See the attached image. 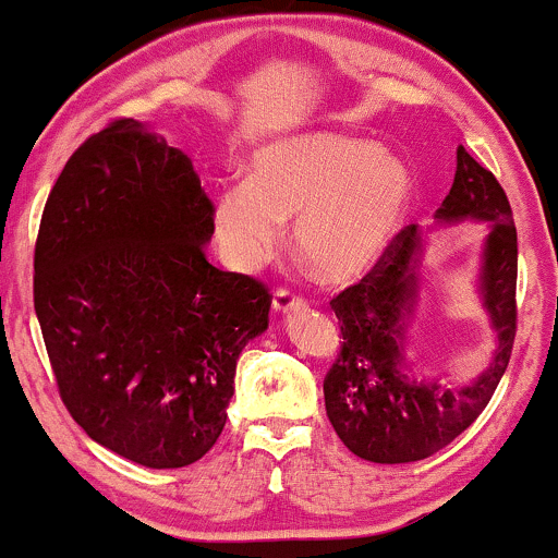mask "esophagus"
<instances>
[{"instance_id":"1","label":"esophagus","mask_w":558,"mask_h":558,"mask_svg":"<svg viewBox=\"0 0 558 558\" xmlns=\"http://www.w3.org/2000/svg\"><path fill=\"white\" fill-rule=\"evenodd\" d=\"M304 307V299L302 296H296L294 291H289V289H278L275 291V296H272V310L278 315H283V313H289V310H302Z\"/></svg>"}]
</instances>
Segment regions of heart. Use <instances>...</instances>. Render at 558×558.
<instances>
[{"instance_id":"b5f03b06","label":"heart","mask_w":558,"mask_h":558,"mask_svg":"<svg viewBox=\"0 0 558 558\" xmlns=\"http://www.w3.org/2000/svg\"><path fill=\"white\" fill-rule=\"evenodd\" d=\"M412 179L401 160L368 138L304 133L262 146L248 181L230 184L214 208L221 254L240 272L278 251L294 219L302 262L328 283L366 275L401 227Z\"/></svg>"}]
</instances>
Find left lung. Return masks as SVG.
I'll return each mask as SVG.
<instances>
[{
	"label": "left lung",
	"mask_w": 558,
	"mask_h": 558,
	"mask_svg": "<svg viewBox=\"0 0 558 558\" xmlns=\"http://www.w3.org/2000/svg\"><path fill=\"white\" fill-rule=\"evenodd\" d=\"M444 225L473 219L492 232L484 243L481 299L497 331V350L486 372L468 385L417 383L409 374L407 318L420 291V232L409 225L392 238L379 262L331 299L342 328V350L324 379L326 414L342 444L361 460L398 465L417 462L449 447L473 425L495 396L515 339V225L500 181L478 166L465 146L447 201L436 210Z\"/></svg>",
	"instance_id": "8db88e82"
}]
</instances>
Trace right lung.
<instances>
[{
	"label": "right lung",
	"mask_w": 558,
	"mask_h": 558,
	"mask_svg": "<svg viewBox=\"0 0 558 558\" xmlns=\"http://www.w3.org/2000/svg\"><path fill=\"white\" fill-rule=\"evenodd\" d=\"M214 203L192 160L138 120L69 157L34 248V310L63 407L96 444L144 468L192 465L216 444L267 286L205 256Z\"/></svg>",
	"instance_id": "1"
}]
</instances>
